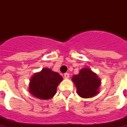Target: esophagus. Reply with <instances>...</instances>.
<instances>
[{"mask_svg": "<svg viewBox=\"0 0 127 127\" xmlns=\"http://www.w3.org/2000/svg\"><path fill=\"white\" fill-rule=\"evenodd\" d=\"M64 79H69V73H64Z\"/></svg>", "mask_w": 127, "mask_h": 127, "instance_id": "esophagus-1", "label": "esophagus"}]
</instances>
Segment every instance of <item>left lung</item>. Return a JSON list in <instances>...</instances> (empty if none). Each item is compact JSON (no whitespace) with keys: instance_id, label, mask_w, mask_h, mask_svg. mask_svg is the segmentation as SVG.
<instances>
[{"instance_id":"obj_1","label":"left lung","mask_w":127,"mask_h":127,"mask_svg":"<svg viewBox=\"0 0 127 127\" xmlns=\"http://www.w3.org/2000/svg\"><path fill=\"white\" fill-rule=\"evenodd\" d=\"M71 80L76 86L78 95L82 98L93 97L99 92L101 79L96 73L88 67L80 70L78 74L73 75Z\"/></svg>"}]
</instances>
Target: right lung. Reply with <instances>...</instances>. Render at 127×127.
<instances>
[{"label": "right lung", "mask_w": 127, "mask_h": 127, "mask_svg": "<svg viewBox=\"0 0 127 127\" xmlns=\"http://www.w3.org/2000/svg\"><path fill=\"white\" fill-rule=\"evenodd\" d=\"M63 77L52 69L43 68L41 71L34 73L29 82V91L36 98L48 100L56 93L58 84Z\"/></svg>", "instance_id": "1"}]
</instances>
